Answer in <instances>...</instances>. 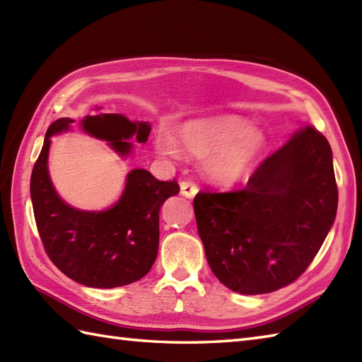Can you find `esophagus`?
Listing matches in <instances>:
<instances>
[{"label":"esophagus","instance_id":"obj_1","mask_svg":"<svg viewBox=\"0 0 362 362\" xmlns=\"http://www.w3.org/2000/svg\"><path fill=\"white\" fill-rule=\"evenodd\" d=\"M197 191H199V188L194 182H191V180L180 182V193L185 197L193 199L197 194Z\"/></svg>","mask_w":362,"mask_h":362}]
</instances>
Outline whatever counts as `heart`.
Wrapping results in <instances>:
<instances>
[{
	"mask_svg": "<svg viewBox=\"0 0 362 362\" xmlns=\"http://www.w3.org/2000/svg\"><path fill=\"white\" fill-rule=\"evenodd\" d=\"M175 140L191 156L205 157V171L221 185L244 179L266 146L259 129L249 127L236 115H214L183 122L175 129ZM156 149L169 157H179L180 148L171 136H158Z\"/></svg>",
	"mask_w": 362,
	"mask_h": 362,
	"instance_id": "1",
	"label": "heart"
}]
</instances>
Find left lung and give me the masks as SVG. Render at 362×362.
Returning a JSON list of instances; mask_svg holds the SVG:
<instances>
[{
  "instance_id": "1",
  "label": "left lung",
  "mask_w": 362,
  "mask_h": 362,
  "mask_svg": "<svg viewBox=\"0 0 362 362\" xmlns=\"http://www.w3.org/2000/svg\"><path fill=\"white\" fill-rule=\"evenodd\" d=\"M197 232L218 280L240 294H267L302 275L337 210L332 148L303 126L264 158L241 189L199 191Z\"/></svg>"
}]
</instances>
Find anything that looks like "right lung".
I'll list each match as a JSON object with an SVG mask.
<instances>
[{
	"mask_svg": "<svg viewBox=\"0 0 362 362\" xmlns=\"http://www.w3.org/2000/svg\"><path fill=\"white\" fill-rule=\"evenodd\" d=\"M70 118L54 121L30 175V199L38 235L46 255L59 271L90 288H117L130 284L151 271L158 252V214L168 197L179 194L174 180H157L146 169L127 175L119 201L105 211L71 209L54 189L48 174V151L54 134L73 124ZM82 127L91 136L110 141L126 156L127 140L144 143L151 134L148 122H132L118 113L88 115Z\"/></svg>",
	"mask_w": 362,
	"mask_h": 362,
	"instance_id": "obj_1",
	"label": "right lung"
}]
</instances>
